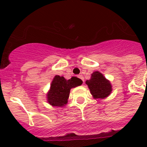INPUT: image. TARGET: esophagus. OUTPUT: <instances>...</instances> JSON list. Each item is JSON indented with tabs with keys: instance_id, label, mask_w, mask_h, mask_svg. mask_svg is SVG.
I'll use <instances>...</instances> for the list:
<instances>
[{
	"instance_id": "1",
	"label": "esophagus",
	"mask_w": 147,
	"mask_h": 147,
	"mask_svg": "<svg viewBox=\"0 0 147 147\" xmlns=\"http://www.w3.org/2000/svg\"><path fill=\"white\" fill-rule=\"evenodd\" d=\"M78 78H80L83 81V82H84V77L82 76V75H79V76H78Z\"/></svg>"
}]
</instances>
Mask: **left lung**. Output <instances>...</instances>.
Wrapping results in <instances>:
<instances>
[{"label":"left lung","mask_w":147,"mask_h":147,"mask_svg":"<svg viewBox=\"0 0 147 147\" xmlns=\"http://www.w3.org/2000/svg\"><path fill=\"white\" fill-rule=\"evenodd\" d=\"M89 88L90 92L94 98L104 99L111 94L112 92V85L109 80H107L100 71H94L91 78L85 82Z\"/></svg>","instance_id":"8db88e82"}]
</instances>
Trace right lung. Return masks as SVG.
Listing matches in <instances>:
<instances>
[{"instance_id":"obj_1","label":"right lung","mask_w":147,"mask_h":147,"mask_svg":"<svg viewBox=\"0 0 147 147\" xmlns=\"http://www.w3.org/2000/svg\"><path fill=\"white\" fill-rule=\"evenodd\" d=\"M82 84V81L77 77L66 80L63 76H55L47 94V102L54 107H64L68 103L70 90Z\"/></svg>"}]
</instances>
